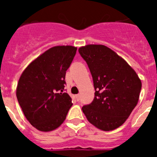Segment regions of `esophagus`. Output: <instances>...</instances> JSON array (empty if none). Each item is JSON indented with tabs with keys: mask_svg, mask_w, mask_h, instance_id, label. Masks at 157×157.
<instances>
[{
	"mask_svg": "<svg viewBox=\"0 0 157 157\" xmlns=\"http://www.w3.org/2000/svg\"><path fill=\"white\" fill-rule=\"evenodd\" d=\"M75 97H76V100H77V101H79V100H80V95H79V94H77Z\"/></svg>",
	"mask_w": 157,
	"mask_h": 157,
	"instance_id": "1",
	"label": "esophagus"
}]
</instances>
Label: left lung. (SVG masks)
Wrapping results in <instances>:
<instances>
[{
    "mask_svg": "<svg viewBox=\"0 0 157 157\" xmlns=\"http://www.w3.org/2000/svg\"><path fill=\"white\" fill-rule=\"evenodd\" d=\"M92 75L94 101L82 108L88 121L105 131L115 130L130 116L138 104L141 82L122 57L103 45L78 48Z\"/></svg>",
    "mask_w": 157,
    "mask_h": 157,
    "instance_id": "1",
    "label": "left lung"
}]
</instances>
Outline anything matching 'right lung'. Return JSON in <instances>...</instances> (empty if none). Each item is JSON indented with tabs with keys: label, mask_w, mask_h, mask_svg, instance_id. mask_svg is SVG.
<instances>
[{
	"label": "right lung",
	"mask_w": 157,
	"mask_h": 157,
	"mask_svg": "<svg viewBox=\"0 0 157 157\" xmlns=\"http://www.w3.org/2000/svg\"><path fill=\"white\" fill-rule=\"evenodd\" d=\"M76 50L71 45L52 47L31 62L19 78L17 100L27 120L38 130L59 127L73 105L64 85Z\"/></svg>",
	"instance_id": "add662e5"
}]
</instances>
